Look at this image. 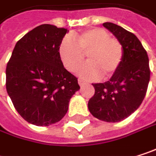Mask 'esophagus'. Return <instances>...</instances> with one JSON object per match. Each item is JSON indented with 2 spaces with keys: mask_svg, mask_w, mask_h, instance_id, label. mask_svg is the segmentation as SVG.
I'll use <instances>...</instances> for the list:
<instances>
[{
  "mask_svg": "<svg viewBox=\"0 0 156 156\" xmlns=\"http://www.w3.org/2000/svg\"><path fill=\"white\" fill-rule=\"evenodd\" d=\"M78 84H79V86H83V85H85V84L87 83L86 81H84V80H83V79H81V78H78Z\"/></svg>",
  "mask_w": 156,
  "mask_h": 156,
  "instance_id": "34e87169",
  "label": "esophagus"
}]
</instances>
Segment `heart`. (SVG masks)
I'll return each mask as SVG.
<instances>
[{
	"label": "heart",
	"instance_id": "obj_1",
	"mask_svg": "<svg viewBox=\"0 0 156 156\" xmlns=\"http://www.w3.org/2000/svg\"><path fill=\"white\" fill-rule=\"evenodd\" d=\"M59 55L65 68L75 72L84 63L86 55L88 62L79 69L81 77L87 79L107 80L119 69L124 58V48L115 38L110 37L103 29H92L75 36L66 37L59 47Z\"/></svg>",
	"mask_w": 156,
	"mask_h": 156
}]
</instances>
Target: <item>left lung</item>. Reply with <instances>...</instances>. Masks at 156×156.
Returning a JSON list of instances; mask_svg holds the SVG:
<instances>
[{
	"label": "left lung",
	"mask_w": 156,
	"mask_h": 156,
	"mask_svg": "<svg viewBox=\"0 0 156 156\" xmlns=\"http://www.w3.org/2000/svg\"><path fill=\"white\" fill-rule=\"evenodd\" d=\"M103 26L122 43L124 58L110 80L92 84L95 94L88 101V109L98 119L115 123L126 119L140 107L151 71L147 52L134 33L112 22Z\"/></svg>",
	"instance_id": "1"
}]
</instances>
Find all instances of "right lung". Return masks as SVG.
I'll return each instance as SVG.
<instances>
[{
  "mask_svg": "<svg viewBox=\"0 0 156 156\" xmlns=\"http://www.w3.org/2000/svg\"><path fill=\"white\" fill-rule=\"evenodd\" d=\"M68 30L42 24L16 43L6 67V89L17 112L27 122L47 126L60 121L78 78L63 66L59 46Z\"/></svg>",
  "mask_w": 156,
  "mask_h": 156,
  "instance_id": "1",
  "label": "right lung"
}]
</instances>
